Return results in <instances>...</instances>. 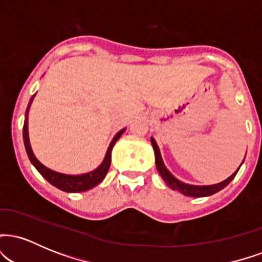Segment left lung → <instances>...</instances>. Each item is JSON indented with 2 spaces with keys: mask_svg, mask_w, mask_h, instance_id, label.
<instances>
[{
  "mask_svg": "<svg viewBox=\"0 0 262 262\" xmlns=\"http://www.w3.org/2000/svg\"><path fill=\"white\" fill-rule=\"evenodd\" d=\"M35 95L32 96V98L29 100L28 107H27L26 116H25V125H23V140H25V146L26 151L28 154V158L33 166L38 170V172L40 173L41 176L47 180L48 182L52 183L53 186H55L56 188L61 189L64 192H69V193H75V192H83L87 191V189H91L97 186L98 183L103 181V179L106 177L108 169H110L111 165V150L113 148V144L116 143V140L118 139V135L113 138V140L111 141L110 146H108V150L106 152V156H104L103 161L101 162V165L98 167H96L95 170L90 171V172L81 173V175H66V173L58 172V171H54L49 167H47L45 165L41 164L40 161L35 158L34 152H33L31 141H29V133H28V116H29V108L32 106V102L34 100ZM162 177V176H161Z\"/></svg>",
  "mask_w": 262,
  "mask_h": 262,
  "instance_id": "1",
  "label": "left lung"
}]
</instances>
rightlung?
I'll return each mask as SVG.
<instances>
[{"instance_id": "add662e5", "label": "right lung", "mask_w": 262, "mask_h": 262, "mask_svg": "<svg viewBox=\"0 0 262 262\" xmlns=\"http://www.w3.org/2000/svg\"><path fill=\"white\" fill-rule=\"evenodd\" d=\"M154 146V150H155V156H156V167H158L159 172H160V175L162 176V179L165 180V182L167 183V186L171 187L172 189H177V191H180L181 193L185 194V196H188V197H208V196H212V194L217 193V192L221 191V189H223L225 186L229 185V182L231 180L234 179L237 172V169L235 172L233 173L230 177H228L227 180L221 183H217V185H210V186H193V185H186V183H183L181 181H179V180L176 179L175 176L171 175V172L169 170L166 169V166L164 165V161H162L161 159V154H160V150H159L158 145H152ZM240 167V166H239Z\"/></svg>"}]
</instances>
